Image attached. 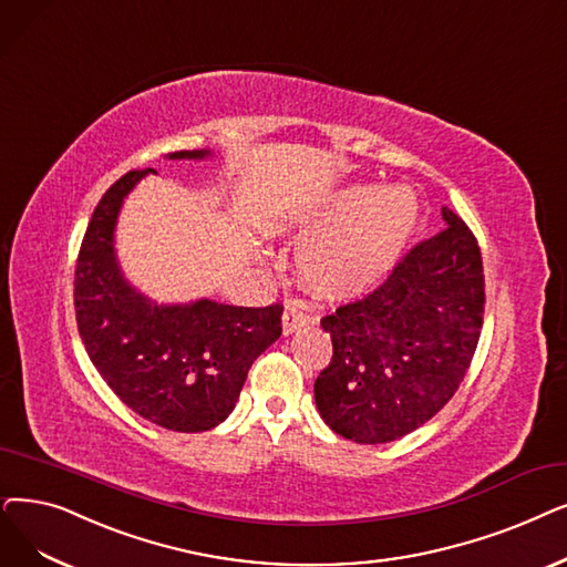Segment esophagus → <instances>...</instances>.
<instances>
[{"instance_id":"obj_1","label":"esophagus","mask_w":567,"mask_h":567,"mask_svg":"<svg viewBox=\"0 0 567 567\" xmlns=\"http://www.w3.org/2000/svg\"><path fill=\"white\" fill-rule=\"evenodd\" d=\"M308 324H310V317L303 315L297 306H289V308L285 310V315H282V333H285V336L297 333V331L306 329Z\"/></svg>"}]
</instances>
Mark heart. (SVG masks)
<instances>
[{"instance_id":"1","label":"heart","mask_w":567,"mask_h":567,"mask_svg":"<svg viewBox=\"0 0 567 567\" xmlns=\"http://www.w3.org/2000/svg\"><path fill=\"white\" fill-rule=\"evenodd\" d=\"M422 206L410 187L352 185L324 204L287 215L276 231L301 238V280L327 299H357L373 291L401 259L420 225Z\"/></svg>"}]
</instances>
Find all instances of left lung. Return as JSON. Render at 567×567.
Here are the masks:
<instances>
[{"instance_id": "obj_1", "label": "left lung", "mask_w": 567, "mask_h": 567, "mask_svg": "<svg viewBox=\"0 0 567 567\" xmlns=\"http://www.w3.org/2000/svg\"><path fill=\"white\" fill-rule=\"evenodd\" d=\"M445 229L422 240L365 299L322 319L333 359L315 380L327 426L382 445L447 405L477 350L484 315L480 245L442 208Z\"/></svg>"}]
</instances>
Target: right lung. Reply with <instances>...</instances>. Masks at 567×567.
I'll return each instance as SVG.
<instances>
[{"instance_id": "1", "label": "right lung", "mask_w": 567, "mask_h": 567, "mask_svg": "<svg viewBox=\"0 0 567 567\" xmlns=\"http://www.w3.org/2000/svg\"><path fill=\"white\" fill-rule=\"evenodd\" d=\"M210 155L204 147L168 159ZM147 174L155 171H130L92 213L73 280L76 322L90 361L122 403L162 429L202 433L227 420L250 365L280 338L282 306L157 303L141 293L120 268L115 225Z\"/></svg>"}]
</instances>
